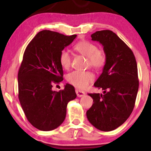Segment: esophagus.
Instances as JSON below:
<instances>
[{"label": "esophagus", "mask_w": 151, "mask_h": 151, "mask_svg": "<svg viewBox=\"0 0 151 151\" xmlns=\"http://www.w3.org/2000/svg\"><path fill=\"white\" fill-rule=\"evenodd\" d=\"M76 94H77L78 97H82L83 96H84L85 95V92L84 91H80L79 89H76Z\"/></svg>", "instance_id": "1"}]
</instances>
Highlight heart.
<instances>
[{
  "label": "heart",
  "mask_w": 151,
  "mask_h": 151,
  "mask_svg": "<svg viewBox=\"0 0 151 151\" xmlns=\"http://www.w3.org/2000/svg\"><path fill=\"white\" fill-rule=\"evenodd\" d=\"M76 51L87 58L88 65L96 69H101L106 63V55L102 49L89 41L84 40L77 43L74 47ZM59 62L64 69H68L71 66V57L69 51L63 49L59 55ZM95 76L91 71H73L67 76V81L79 88H84L93 81Z\"/></svg>",
  "instance_id": "heart-1"
}]
</instances>
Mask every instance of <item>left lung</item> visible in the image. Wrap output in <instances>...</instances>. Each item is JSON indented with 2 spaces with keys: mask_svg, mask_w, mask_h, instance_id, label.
<instances>
[{
  "mask_svg": "<svg viewBox=\"0 0 151 151\" xmlns=\"http://www.w3.org/2000/svg\"><path fill=\"white\" fill-rule=\"evenodd\" d=\"M92 40L102 45L106 63L94 86L103 93H88L93 100L86 117L100 131H111L125 122L135 106L139 80L133 51L111 30L91 35Z\"/></svg>",
  "mask_w": 151,
  "mask_h": 151,
  "instance_id": "8db88e82",
  "label": "left lung"
}]
</instances>
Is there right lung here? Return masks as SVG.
<instances>
[{
    "instance_id": "right-lung-1",
    "label": "right lung",
    "mask_w": 151,
    "mask_h": 151,
    "mask_svg": "<svg viewBox=\"0 0 151 151\" xmlns=\"http://www.w3.org/2000/svg\"><path fill=\"white\" fill-rule=\"evenodd\" d=\"M76 36L43 30L24 51L18 74V98L27 119L40 131L58 127L65 119L68 102L77 97L69 84L58 92L52 90L53 84L63 80L60 53Z\"/></svg>"
}]
</instances>
